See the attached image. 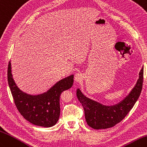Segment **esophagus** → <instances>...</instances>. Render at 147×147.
<instances>
[{
	"label": "esophagus",
	"mask_w": 147,
	"mask_h": 147,
	"mask_svg": "<svg viewBox=\"0 0 147 147\" xmlns=\"http://www.w3.org/2000/svg\"><path fill=\"white\" fill-rule=\"evenodd\" d=\"M83 78H84V76L82 74L78 73L76 75V76H75V80H76L77 82H80L83 80Z\"/></svg>",
	"instance_id": "esophagus-1"
}]
</instances>
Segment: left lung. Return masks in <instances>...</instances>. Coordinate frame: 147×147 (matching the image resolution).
Here are the masks:
<instances>
[{"label": "left lung", "instance_id": "1", "mask_svg": "<svg viewBox=\"0 0 147 147\" xmlns=\"http://www.w3.org/2000/svg\"><path fill=\"white\" fill-rule=\"evenodd\" d=\"M143 80V67L140 70L139 79L135 87L125 99L113 106H104L84 95L77 90V98L82 104L87 125L96 129H106L115 126L128 115L142 92Z\"/></svg>", "mask_w": 147, "mask_h": 147}]
</instances>
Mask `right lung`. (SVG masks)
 <instances>
[{
    "label": "right lung",
    "instance_id": "right-lung-1",
    "mask_svg": "<svg viewBox=\"0 0 147 147\" xmlns=\"http://www.w3.org/2000/svg\"><path fill=\"white\" fill-rule=\"evenodd\" d=\"M7 80L14 103L21 115L34 125L48 128L54 126L59 119L60 95L63 91L72 87L74 75L58 81L46 92L30 95L22 92L16 86L9 61Z\"/></svg>",
    "mask_w": 147,
    "mask_h": 147
}]
</instances>
